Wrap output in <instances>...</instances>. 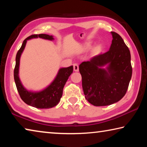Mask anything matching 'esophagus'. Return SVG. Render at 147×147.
<instances>
[{
	"label": "esophagus",
	"instance_id": "34e87169",
	"mask_svg": "<svg viewBox=\"0 0 147 147\" xmlns=\"http://www.w3.org/2000/svg\"><path fill=\"white\" fill-rule=\"evenodd\" d=\"M73 68H74V71L78 72L79 71V67H78V63H74L73 64Z\"/></svg>",
	"mask_w": 147,
	"mask_h": 147
}]
</instances>
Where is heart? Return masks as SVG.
I'll list each match as a JSON object with an SVG mask.
<instances>
[{"mask_svg":"<svg viewBox=\"0 0 147 147\" xmlns=\"http://www.w3.org/2000/svg\"><path fill=\"white\" fill-rule=\"evenodd\" d=\"M90 45H91L90 43H88V42H87V43H85L83 45L82 48L84 49H88L89 47H90Z\"/></svg>","mask_w":147,"mask_h":147,"instance_id":"1","label":"heart"}]
</instances>
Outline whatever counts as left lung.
Instances as JSON below:
<instances>
[{
	"instance_id": "8db88e82",
	"label": "left lung",
	"mask_w": 147,
	"mask_h": 147,
	"mask_svg": "<svg viewBox=\"0 0 147 147\" xmlns=\"http://www.w3.org/2000/svg\"><path fill=\"white\" fill-rule=\"evenodd\" d=\"M109 50L79 65L85 97L95 106H108L125 95L132 74L130 50L123 38L111 32ZM108 65L106 69L101 68Z\"/></svg>"
}]
</instances>
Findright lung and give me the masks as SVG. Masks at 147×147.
Returning a JSON list of instances; mask_svg holds the SVG:
<instances>
[{"mask_svg": "<svg viewBox=\"0 0 147 147\" xmlns=\"http://www.w3.org/2000/svg\"><path fill=\"white\" fill-rule=\"evenodd\" d=\"M40 38L48 40H53V36L47 34L31 35L24 39L22 46L18 51L16 58V66L14 69V80L17 91L22 100L28 105L39 109H48L56 106L59 103L63 94L65 84L73 72V66L66 68H61L55 79L47 88L39 92L28 91L24 88L19 77L20 58L25 47L27 40L32 38Z\"/></svg>", "mask_w": 147, "mask_h": 147, "instance_id": "1", "label": "right lung"}]
</instances>
